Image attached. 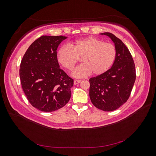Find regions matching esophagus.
<instances>
[{
	"mask_svg": "<svg viewBox=\"0 0 156 156\" xmlns=\"http://www.w3.org/2000/svg\"><path fill=\"white\" fill-rule=\"evenodd\" d=\"M81 80H79V79H75V81H74V84H77L81 83Z\"/></svg>",
	"mask_w": 156,
	"mask_h": 156,
	"instance_id": "34e87169",
	"label": "esophagus"
}]
</instances>
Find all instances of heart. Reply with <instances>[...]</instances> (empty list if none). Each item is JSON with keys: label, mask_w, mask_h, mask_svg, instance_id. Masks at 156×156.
I'll use <instances>...</instances> for the list:
<instances>
[{"label": "heart", "mask_w": 156, "mask_h": 156, "mask_svg": "<svg viewBox=\"0 0 156 156\" xmlns=\"http://www.w3.org/2000/svg\"><path fill=\"white\" fill-rule=\"evenodd\" d=\"M69 46L61 47L56 56L58 62L68 71H72L81 58L83 64L72 73L75 77H86L91 73L101 75L106 72L116 60L115 46L94 37L76 40Z\"/></svg>", "instance_id": "b5f03b06"}]
</instances>
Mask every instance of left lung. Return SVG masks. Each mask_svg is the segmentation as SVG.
Here are the masks:
<instances>
[{
  "instance_id": "obj_1",
  "label": "left lung",
  "mask_w": 156,
  "mask_h": 156,
  "mask_svg": "<svg viewBox=\"0 0 156 156\" xmlns=\"http://www.w3.org/2000/svg\"><path fill=\"white\" fill-rule=\"evenodd\" d=\"M108 36L115 43L116 57L106 72L89 79V95L92 104L99 109L112 111L128 100L136 79L135 66L129 49L114 34Z\"/></svg>"
}]
</instances>
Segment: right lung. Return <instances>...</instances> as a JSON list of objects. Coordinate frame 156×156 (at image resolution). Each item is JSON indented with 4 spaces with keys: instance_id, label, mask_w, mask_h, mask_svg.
Masks as SVG:
<instances>
[{
    "instance_id": "add662e5",
    "label": "right lung",
    "mask_w": 156,
    "mask_h": 156,
    "mask_svg": "<svg viewBox=\"0 0 156 156\" xmlns=\"http://www.w3.org/2000/svg\"><path fill=\"white\" fill-rule=\"evenodd\" d=\"M66 36H42L27 50L21 60L22 88L30 104L44 112H53L67 104L73 79L60 68L56 56Z\"/></svg>"
}]
</instances>
